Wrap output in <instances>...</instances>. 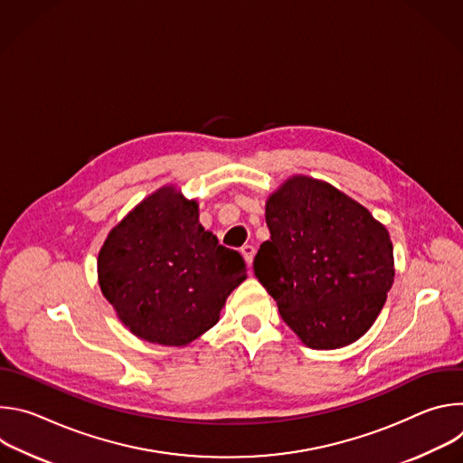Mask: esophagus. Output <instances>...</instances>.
I'll list each match as a JSON object with an SVG mask.
<instances>
[{
    "label": "esophagus",
    "instance_id": "34e87169",
    "mask_svg": "<svg viewBox=\"0 0 463 463\" xmlns=\"http://www.w3.org/2000/svg\"><path fill=\"white\" fill-rule=\"evenodd\" d=\"M240 250H241V254H243L245 261H247L249 266H250V263H252V258H254V247H252V245H243Z\"/></svg>",
    "mask_w": 463,
    "mask_h": 463
}]
</instances>
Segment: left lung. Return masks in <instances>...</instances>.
I'll return each instance as SVG.
<instances>
[{
	"mask_svg": "<svg viewBox=\"0 0 463 463\" xmlns=\"http://www.w3.org/2000/svg\"><path fill=\"white\" fill-rule=\"evenodd\" d=\"M271 240L254 275L284 322L313 350L363 337L393 284L390 234L368 209L326 181L289 177L266 203Z\"/></svg>",
	"mask_w": 463,
	"mask_h": 463,
	"instance_id": "1",
	"label": "left lung"
}]
</instances>
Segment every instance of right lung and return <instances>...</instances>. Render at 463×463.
Here are the masks:
<instances>
[{
    "label": "right lung",
    "mask_w": 463,
    "mask_h": 463,
    "mask_svg": "<svg viewBox=\"0 0 463 463\" xmlns=\"http://www.w3.org/2000/svg\"><path fill=\"white\" fill-rule=\"evenodd\" d=\"M99 286L131 334L184 346L220 320L247 277L238 250L200 223L195 200L163 186L115 225L97 260Z\"/></svg>",
    "instance_id": "1"
}]
</instances>
